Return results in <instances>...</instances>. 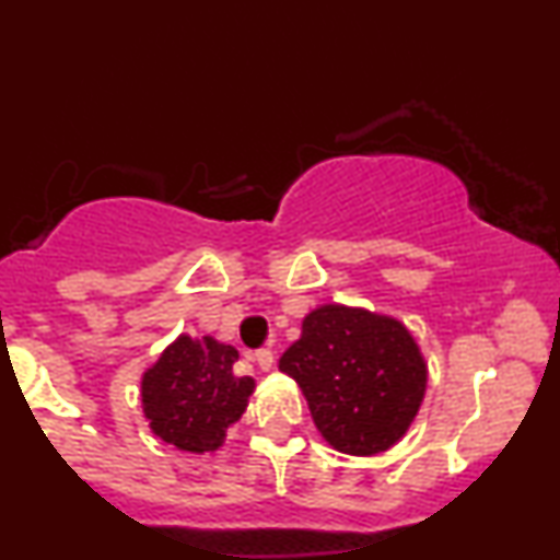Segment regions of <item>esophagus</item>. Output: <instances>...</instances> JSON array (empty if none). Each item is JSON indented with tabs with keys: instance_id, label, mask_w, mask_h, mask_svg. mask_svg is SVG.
I'll use <instances>...</instances> for the list:
<instances>
[{
	"instance_id": "34e87169",
	"label": "esophagus",
	"mask_w": 560,
	"mask_h": 560,
	"mask_svg": "<svg viewBox=\"0 0 560 560\" xmlns=\"http://www.w3.org/2000/svg\"><path fill=\"white\" fill-rule=\"evenodd\" d=\"M255 361H258V365H260L262 371H271L273 363H276V358H273V352L268 350V347H262V350L255 352Z\"/></svg>"
}]
</instances>
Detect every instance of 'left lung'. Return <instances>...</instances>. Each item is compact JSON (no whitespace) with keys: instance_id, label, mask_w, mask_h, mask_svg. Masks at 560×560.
<instances>
[{"instance_id":"left-lung-1","label":"left lung","mask_w":560,"mask_h":560,"mask_svg":"<svg viewBox=\"0 0 560 560\" xmlns=\"http://www.w3.org/2000/svg\"><path fill=\"white\" fill-rule=\"evenodd\" d=\"M279 369L298 382L334 450L376 455L402 440L427 395L429 365L395 316L326 302L302 318Z\"/></svg>"}]
</instances>
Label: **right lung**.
I'll return each instance as SVG.
<instances>
[{"instance_id":"right-lung-1","label":"right lung","mask_w":560,"mask_h":560,"mask_svg":"<svg viewBox=\"0 0 560 560\" xmlns=\"http://www.w3.org/2000/svg\"><path fill=\"white\" fill-rule=\"evenodd\" d=\"M234 345L178 334L141 374V413L152 434L182 453H215L247 410L253 376H236Z\"/></svg>"}]
</instances>
